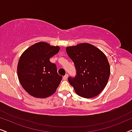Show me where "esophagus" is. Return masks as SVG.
<instances>
[{
    "label": "esophagus",
    "mask_w": 132,
    "mask_h": 132,
    "mask_svg": "<svg viewBox=\"0 0 132 132\" xmlns=\"http://www.w3.org/2000/svg\"><path fill=\"white\" fill-rule=\"evenodd\" d=\"M68 75H67V74H66V75H65L64 77H63V79H64V80H66L67 79H68Z\"/></svg>",
    "instance_id": "esophagus-1"
}]
</instances>
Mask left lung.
<instances>
[{"instance_id": "left-lung-1", "label": "left lung", "mask_w": 132, "mask_h": 132, "mask_svg": "<svg viewBox=\"0 0 132 132\" xmlns=\"http://www.w3.org/2000/svg\"><path fill=\"white\" fill-rule=\"evenodd\" d=\"M66 52L75 65L77 73L68 77L76 93L84 98L98 95L105 88L111 70L103 52L89 43H81L67 47Z\"/></svg>"}]
</instances>
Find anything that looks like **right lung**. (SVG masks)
Listing matches in <instances>:
<instances>
[{
  "instance_id": "1",
  "label": "right lung",
  "mask_w": 132,
  "mask_h": 132,
  "mask_svg": "<svg viewBox=\"0 0 132 132\" xmlns=\"http://www.w3.org/2000/svg\"><path fill=\"white\" fill-rule=\"evenodd\" d=\"M60 50L59 46L39 42L30 46L18 62L19 80L25 91L37 98H46L56 91L62 77L50 58Z\"/></svg>"
}]
</instances>
